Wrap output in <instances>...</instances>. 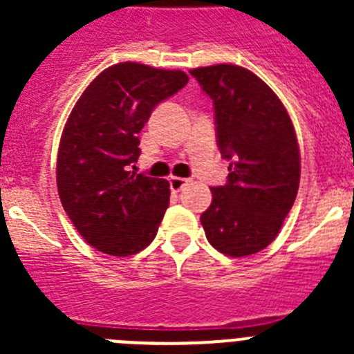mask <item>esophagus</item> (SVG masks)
Here are the masks:
<instances>
[{
  "instance_id": "esophagus-1",
  "label": "esophagus",
  "mask_w": 354,
  "mask_h": 354,
  "mask_svg": "<svg viewBox=\"0 0 354 354\" xmlns=\"http://www.w3.org/2000/svg\"><path fill=\"white\" fill-rule=\"evenodd\" d=\"M168 183H170L171 192H180V189L187 184V179H184V177H170Z\"/></svg>"
}]
</instances>
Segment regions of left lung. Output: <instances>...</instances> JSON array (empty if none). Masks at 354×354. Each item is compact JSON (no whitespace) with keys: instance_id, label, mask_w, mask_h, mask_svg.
I'll use <instances>...</instances> for the list:
<instances>
[{"instance_id":"obj_1","label":"left lung","mask_w":354,"mask_h":354,"mask_svg":"<svg viewBox=\"0 0 354 354\" xmlns=\"http://www.w3.org/2000/svg\"><path fill=\"white\" fill-rule=\"evenodd\" d=\"M212 99L216 143L230 161L223 186L200 221L230 257L257 253L277 237L299 186V149L287 109L253 72L237 65L189 71Z\"/></svg>"}]
</instances>
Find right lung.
Wrapping results in <instances>:
<instances>
[{
    "label": "right lung",
    "mask_w": 354,
    "mask_h": 354,
    "mask_svg": "<svg viewBox=\"0 0 354 354\" xmlns=\"http://www.w3.org/2000/svg\"><path fill=\"white\" fill-rule=\"evenodd\" d=\"M186 83L180 71L124 62L101 72L72 109L58 150V195L77 232L99 252L127 257L158 234L170 186L131 168L154 108Z\"/></svg>",
    "instance_id": "right-lung-1"
}]
</instances>
